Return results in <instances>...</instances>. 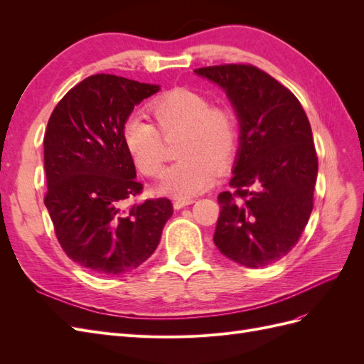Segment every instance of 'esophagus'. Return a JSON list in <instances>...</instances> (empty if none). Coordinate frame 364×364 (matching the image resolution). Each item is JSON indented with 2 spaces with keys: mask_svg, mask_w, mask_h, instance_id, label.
<instances>
[{
  "mask_svg": "<svg viewBox=\"0 0 364 364\" xmlns=\"http://www.w3.org/2000/svg\"><path fill=\"white\" fill-rule=\"evenodd\" d=\"M191 203H194V199H190V197H174L173 199L174 209H182Z\"/></svg>",
  "mask_w": 364,
  "mask_h": 364,
  "instance_id": "34e87169",
  "label": "esophagus"
}]
</instances>
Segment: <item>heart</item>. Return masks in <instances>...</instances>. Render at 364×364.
<instances>
[{
  "mask_svg": "<svg viewBox=\"0 0 364 364\" xmlns=\"http://www.w3.org/2000/svg\"><path fill=\"white\" fill-rule=\"evenodd\" d=\"M155 124L132 117L123 127V141L138 170L158 178L165 162L164 138L181 134L176 142L179 161L165 171L159 191L190 197L209 188L238 149V121L232 109L190 87H171L149 105Z\"/></svg>",
  "mask_w": 364,
  "mask_h": 364,
  "instance_id": "heart-1",
  "label": "heart"
}]
</instances>
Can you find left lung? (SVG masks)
<instances>
[{
    "mask_svg": "<svg viewBox=\"0 0 364 364\" xmlns=\"http://www.w3.org/2000/svg\"><path fill=\"white\" fill-rule=\"evenodd\" d=\"M232 102L241 127L230 191L220 193L214 243L250 269L277 262L297 245L314 203L317 153L296 95L250 63L194 70Z\"/></svg>",
    "mask_w": 364,
    "mask_h": 364,
    "instance_id": "8db88e82",
    "label": "left lung"
}]
</instances>
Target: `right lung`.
I'll list each match as a JSON object with an SVG mask.
<instances>
[{
    "mask_svg": "<svg viewBox=\"0 0 364 364\" xmlns=\"http://www.w3.org/2000/svg\"><path fill=\"white\" fill-rule=\"evenodd\" d=\"M159 91L95 74L63 95L43 136V197L63 252L97 274L135 270L159 245L173 214L167 197L130 203L142 193L123 127L135 105Z\"/></svg>",
    "mask_w": 364,
    "mask_h": 364,
    "instance_id": "add662e5",
    "label": "right lung"
}]
</instances>
